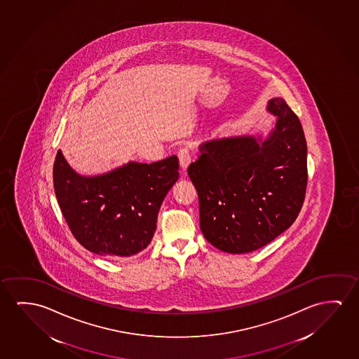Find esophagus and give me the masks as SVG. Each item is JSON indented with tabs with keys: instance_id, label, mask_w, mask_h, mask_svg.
<instances>
[{
	"instance_id": "34e87169",
	"label": "esophagus",
	"mask_w": 359,
	"mask_h": 359,
	"mask_svg": "<svg viewBox=\"0 0 359 359\" xmlns=\"http://www.w3.org/2000/svg\"><path fill=\"white\" fill-rule=\"evenodd\" d=\"M177 156H179L182 170H187V166L190 165V163H191V151L187 147H182L177 151Z\"/></svg>"
}]
</instances>
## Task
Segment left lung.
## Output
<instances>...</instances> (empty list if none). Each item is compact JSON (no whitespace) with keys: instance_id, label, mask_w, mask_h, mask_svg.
I'll list each match as a JSON object with an SVG mask.
<instances>
[{"instance_id":"obj_1","label":"left lung","mask_w":359,"mask_h":359,"mask_svg":"<svg viewBox=\"0 0 359 359\" xmlns=\"http://www.w3.org/2000/svg\"><path fill=\"white\" fill-rule=\"evenodd\" d=\"M266 111L276 118L266 138L206 140L187 169L198 191L203 237L232 255L259 250L289 229L306 193L302 123L280 97L269 100Z\"/></svg>"}]
</instances>
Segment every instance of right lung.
I'll return each instance as SVG.
<instances>
[{"label": "right lung", "instance_id": "obj_1", "mask_svg": "<svg viewBox=\"0 0 359 359\" xmlns=\"http://www.w3.org/2000/svg\"><path fill=\"white\" fill-rule=\"evenodd\" d=\"M179 177L177 156L151 164L130 161L83 177L57 151L54 191L74 237L83 248L109 258L138 255L151 243L161 203Z\"/></svg>", "mask_w": 359, "mask_h": 359}]
</instances>
